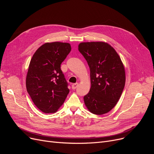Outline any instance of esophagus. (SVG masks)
<instances>
[{
  "label": "esophagus",
  "instance_id": "esophagus-1",
  "mask_svg": "<svg viewBox=\"0 0 154 154\" xmlns=\"http://www.w3.org/2000/svg\"><path fill=\"white\" fill-rule=\"evenodd\" d=\"M78 83H74V84L72 85V89H76V88L78 87Z\"/></svg>",
  "mask_w": 154,
  "mask_h": 154
}]
</instances>
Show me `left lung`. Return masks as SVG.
I'll return each instance as SVG.
<instances>
[{
  "label": "left lung",
  "mask_w": 154,
  "mask_h": 154,
  "mask_svg": "<svg viewBox=\"0 0 154 154\" xmlns=\"http://www.w3.org/2000/svg\"><path fill=\"white\" fill-rule=\"evenodd\" d=\"M78 50L90 68L91 88L83 97L88 111L109 112L117 104L125 84V70L119 54L104 42H82Z\"/></svg>",
  "instance_id": "1"
}]
</instances>
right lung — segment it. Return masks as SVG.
<instances>
[{
	"label": "right lung",
	"mask_w": 154,
	"mask_h": 154,
	"mask_svg": "<svg viewBox=\"0 0 154 154\" xmlns=\"http://www.w3.org/2000/svg\"><path fill=\"white\" fill-rule=\"evenodd\" d=\"M71 50L69 43L47 42L36 51L26 76V89L35 106L54 113L66 100L69 89L60 65Z\"/></svg>",
	"instance_id": "right-lung-1"
}]
</instances>
